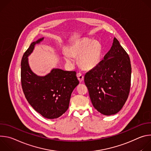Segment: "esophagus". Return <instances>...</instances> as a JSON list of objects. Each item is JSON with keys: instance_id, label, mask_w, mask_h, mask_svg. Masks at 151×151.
<instances>
[{"instance_id": "esophagus-1", "label": "esophagus", "mask_w": 151, "mask_h": 151, "mask_svg": "<svg viewBox=\"0 0 151 151\" xmlns=\"http://www.w3.org/2000/svg\"><path fill=\"white\" fill-rule=\"evenodd\" d=\"M77 77H78V80L80 82H82L83 81V76L82 75V73H78L77 74Z\"/></svg>"}]
</instances>
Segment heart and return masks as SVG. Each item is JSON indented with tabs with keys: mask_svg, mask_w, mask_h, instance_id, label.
<instances>
[{
	"mask_svg": "<svg viewBox=\"0 0 151 151\" xmlns=\"http://www.w3.org/2000/svg\"><path fill=\"white\" fill-rule=\"evenodd\" d=\"M102 54V47L97 40L84 37L75 41L69 48V53L64 54V59L72 62V56H79V65L84 69L91 70L99 64Z\"/></svg>",
	"mask_w": 151,
	"mask_h": 151,
	"instance_id": "1",
	"label": "heart"
}]
</instances>
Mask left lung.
Wrapping results in <instances>:
<instances>
[{"label":"left lung","mask_w":151,"mask_h":151,"mask_svg":"<svg viewBox=\"0 0 151 151\" xmlns=\"http://www.w3.org/2000/svg\"><path fill=\"white\" fill-rule=\"evenodd\" d=\"M130 57L114 37L111 50L98 65L85 74V83L94 108L104 115L117 114L130 89Z\"/></svg>","instance_id":"obj_1"}]
</instances>
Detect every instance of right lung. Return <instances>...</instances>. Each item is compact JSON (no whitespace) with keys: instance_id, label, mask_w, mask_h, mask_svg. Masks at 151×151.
I'll return each mask as SVG.
<instances>
[{"instance_id":"obj_1","label":"right lung","mask_w":151,"mask_h":151,"mask_svg":"<svg viewBox=\"0 0 151 151\" xmlns=\"http://www.w3.org/2000/svg\"><path fill=\"white\" fill-rule=\"evenodd\" d=\"M44 39L32 42L24 52L21 63V81L25 97L33 108L48 119L60 117L69 108L71 94L79 82L75 71L53 69L44 76L31 70L28 57L35 46Z\"/></svg>"}]
</instances>
